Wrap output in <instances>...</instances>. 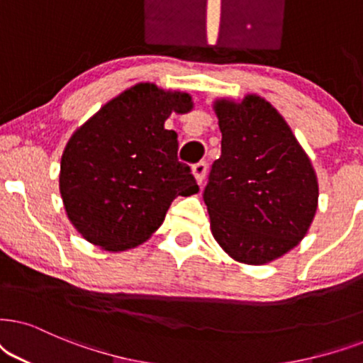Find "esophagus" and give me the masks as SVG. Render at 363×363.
Returning a JSON list of instances; mask_svg holds the SVG:
<instances>
[{"mask_svg":"<svg viewBox=\"0 0 363 363\" xmlns=\"http://www.w3.org/2000/svg\"><path fill=\"white\" fill-rule=\"evenodd\" d=\"M206 171H208V164H206V162H199V164H196L194 167H192V174H194L197 184H199V186L203 184V181L206 177Z\"/></svg>","mask_w":363,"mask_h":363,"instance_id":"1","label":"esophagus"}]
</instances>
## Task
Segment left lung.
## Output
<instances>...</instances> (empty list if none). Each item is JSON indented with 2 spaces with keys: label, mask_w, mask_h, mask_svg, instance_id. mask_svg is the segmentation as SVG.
Here are the masks:
<instances>
[{
  "label": "left lung",
  "mask_w": 363,
  "mask_h": 363,
  "mask_svg": "<svg viewBox=\"0 0 363 363\" xmlns=\"http://www.w3.org/2000/svg\"><path fill=\"white\" fill-rule=\"evenodd\" d=\"M213 108L223 140L204 191L211 233L238 263L266 264L306 236L318 179L290 125L261 95L216 99Z\"/></svg>",
  "instance_id": "8db88e82"
}]
</instances>
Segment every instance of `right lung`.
Wrapping results in <instances>:
<instances>
[{
  "label": "right lung",
  "instance_id": "add662e5",
  "mask_svg": "<svg viewBox=\"0 0 363 363\" xmlns=\"http://www.w3.org/2000/svg\"><path fill=\"white\" fill-rule=\"evenodd\" d=\"M187 91L140 82L123 90L73 132L60 162L58 186L68 221L110 253L147 241L177 196L199 187L177 160V134L164 123L189 113Z\"/></svg>",
  "mask_w": 363,
  "mask_h": 363
}]
</instances>
